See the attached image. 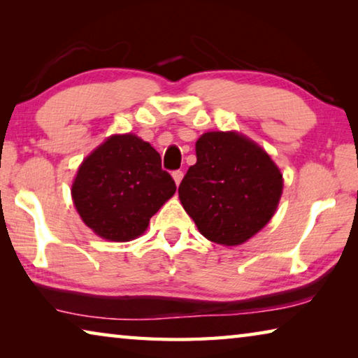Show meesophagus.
Instances as JSON below:
<instances>
[{"instance_id": "obj_1", "label": "esophagus", "mask_w": 358, "mask_h": 358, "mask_svg": "<svg viewBox=\"0 0 358 358\" xmlns=\"http://www.w3.org/2000/svg\"><path fill=\"white\" fill-rule=\"evenodd\" d=\"M172 177H173V180H175V185H180L181 183V180H183V172L181 171H175L173 173H172Z\"/></svg>"}]
</instances>
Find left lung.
I'll list each match as a JSON object with an SVG mask.
<instances>
[{
	"mask_svg": "<svg viewBox=\"0 0 358 358\" xmlns=\"http://www.w3.org/2000/svg\"><path fill=\"white\" fill-rule=\"evenodd\" d=\"M196 155L178 186L181 205L205 238L245 243L273 217L282 173L265 150L234 131L205 132Z\"/></svg>",
	"mask_w": 358,
	"mask_h": 358,
	"instance_id": "1",
	"label": "left lung"
}]
</instances>
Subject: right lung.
Masks as SVG:
<instances>
[{
  "mask_svg": "<svg viewBox=\"0 0 358 358\" xmlns=\"http://www.w3.org/2000/svg\"><path fill=\"white\" fill-rule=\"evenodd\" d=\"M175 189L148 142L136 134H115L85 157L71 192L82 221L96 235L129 241L147 230L150 217Z\"/></svg>",
  "mask_w": 358,
  "mask_h": 358,
  "instance_id": "add662e5",
  "label": "right lung"
}]
</instances>
